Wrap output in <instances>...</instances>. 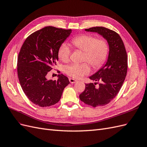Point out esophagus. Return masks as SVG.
I'll return each instance as SVG.
<instances>
[{
	"label": "esophagus",
	"instance_id": "esophagus-1",
	"mask_svg": "<svg viewBox=\"0 0 147 147\" xmlns=\"http://www.w3.org/2000/svg\"><path fill=\"white\" fill-rule=\"evenodd\" d=\"M69 81L70 83H71V84H74V83L77 82V80H76V79H74L73 78H69Z\"/></svg>",
	"mask_w": 147,
	"mask_h": 147
}]
</instances>
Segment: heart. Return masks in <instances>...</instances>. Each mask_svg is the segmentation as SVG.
<instances>
[{
    "mask_svg": "<svg viewBox=\"0 0 147 147\" xmlns=\"http://www.w3.org/2000/svg\"><path fill=\"white\" fill-rule=\"evenodd\" d=\"M76 49L84 52L83 61H87L94 68H98L105 61L108 53V45L105 40L98 39L90 35H81L74 37L71 41ZM71 50L65 43L62 44L58 50L59 59L64 63L69 61ZM90 68L87 63L81 64L73 63L65 68V73L68 76L81 79L90 73Z\"/></svg>",
    "mask_w": 147,
    "mask_h": 147,
    "instance_id": "b5f03b06",
    "label": "heart"
}]
</instances>
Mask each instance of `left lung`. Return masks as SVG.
Here are the masks:
<instances>
[{
	"label": "left lung",
	"mask_w": 147,
	"mask_h": 147,
	"mask_svg": "<svg viewBox=\"0 0 147 147\" xmlns=\"http://www.w3.org/2000/svg\"><path fill=\"white\" fill-rule=\"evenodd\" d=\"M85 30L102 36L108 43L109 54L106 64L89 77L96 82L86 84L79 98L93 107L104 106L116 97L123 84L127 71V52L123 40L115 31L102 26ZM97 82H100L98 87H95Z\"/></svg>",
	"instance_id": "left-lung-1"
}]
</instances>
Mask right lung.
<instances>
[{
    "label": "right lung",
    "mask_w": 147,
    "mask_h": 147,
    "mask_svg": "<svg viewBox=\"0 0 147 147\" xmlns=\"http://www.w3.org/2000/svg\"><path fill=\"white\" fill-rule=\"evenodd\" d=\"M71 33V29L46 26L29 35L22 46L17 61L18 79L25 95L37 106L58 103L69 84L68 78L62 74L54 81L46 76L57 65L58 49Z\"/></svg>",
    "instance_id": "right-lung-1"
}]
</instances>
